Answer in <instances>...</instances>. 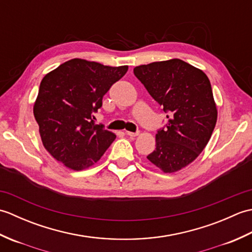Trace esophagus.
<instances>
[{
	"mask_svg": "<svg viewBox=\"0 0 252 252\" xmlns=\"http://www.w3.org/2000/svg\"><path fill=\"white\" fill-rule=\"evenodd\" d=\"M126 134L129 135L130 137H135L138 135V132H130V131H126Z\"/></svg>",
	"mask_w": 252,
	"mask_h": 252,
	"instance_id": "esophagus-1",
	"label": "esophagus"
}]
</instances>
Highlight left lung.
Returning <instances> with one entry per match:
<instances>
[{
    "mask_svg": "<svg viewBox=\"0 0 252 252\" xmlns=\"http://www.w3.org/2000/svg\"><path fill=\"white\" fill-rule=\"evenodd\" d=\"M133 71L168 119L147 159L165 173L176 172L199 156L215 130L218 111L210 81L200 69L178 58Z\"/></svg>",
    "mask_w": 252,
    "mask_h": 252,
    "instance_id": "left-lung-1",
    "label": "left lung"
}]
</instances>
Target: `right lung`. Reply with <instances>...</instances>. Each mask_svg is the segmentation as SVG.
<instances>
[{
  "label": "right lung",
  "instance_id": "add662e5",
  "mask_svg": "<svg viewBox=\"0 0 252 252\" xmlns=\"http://www.w3.org/2000/svg\"><path fill=\"white\" fill-rule=\"evenodd\" d=\"M127 66L109 67L80 58L62 63L42 79L33 115L45 149L67 168L80 171L97 162L115 141L95 125L104 95Z\"/></svg>",
  "mask_w": 252,
  "mask_h": 252
}]
</instances>
